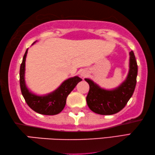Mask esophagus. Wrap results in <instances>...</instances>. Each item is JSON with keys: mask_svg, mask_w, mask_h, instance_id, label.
I'll use <instances>...</instances> for the list:
<instances>
[{"mask_svg": "<svg viewBox=\"0 0 155 155\" xmlns=\"http://www.w3.org/2000/svg\"><path fill=\"white\" fill-rule=\"evenodd\" d=\"M80 75L82 76V77H85V76L87 75V73H86V72L84 71H82L80 73Z\"/></svg>", "mask_w": 155, "mask_h": 155, "instance_id": "1", "label": "esophagus"}]
</instances>
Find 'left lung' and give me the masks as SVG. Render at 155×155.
Masks as SVG:
<instances>
[{
    "instance_id": "8db88e82",
    "label": "left lung",
    "mask_w": 155,
    "mask_h": 155,
    "mask_svg": "<svg viewBox=\"0 0 155 155\" xmlns=\"http://www.w3.org/2000/svg\"><path fill=\"white\" fill-rule=\"evenodd\" d=\"M129 71L126 80L112 90L101 88L93 80L85 78L89 84V91L87 97V103L93 112L103 115H113L125 107L135 91L137 64L133 51L129 53Z\"/></svg>"
}]
</instances>
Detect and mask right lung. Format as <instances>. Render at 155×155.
<instances>
[{
	"mask_svg": "<svg viewBox=\"0 0 155 155\" xmlns=\"http://www.w3.org/2000/svg\"><path fill=\"white\" fill-rule=\"evenodd\" d=\"M27 51L28 49L25 51L20 68V86L22 95L27 105L35 112L46 115H57L64 109L67 96L82 79L78 76L70 78L64 80L59 87L51 93L44 95L34 94L27 88L25 79V60Z\"/></svg>",
	"mask_w": 155,
	"mask_h": 155,
	"instance_id": "obj_1",
	"label": "right lung"
}]
</instances>
